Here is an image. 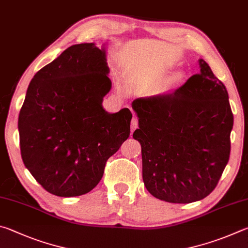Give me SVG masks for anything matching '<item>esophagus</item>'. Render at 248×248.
I'll return each mask as SVG.
<instances>
[{
    "instance_id": "esophagus-1",
    "label": "esophagus",
    "mask_w": 248,
    "mask_h": 248,
    "mask_svg": "<svg viewBox=\"0 0 248 248\" xmlns=\"http://www.w3.org/2000/svg\"><path fill=\"white\" fill-rule=\"evenodd\" d=\"M138 127V120L137 117L134 116L132 119V122H131V128H132V132L135 131V129Z\"/></svg>"
}]
</instances>
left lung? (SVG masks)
<instances>
[{
    "mask_svg": "<svg viewBox=\"0 0 248 248\" xmlns=\"http://www.w3.org/2000/svg\"><path fill=\"white\" fill-rule=\"evenodd\" d=\"M201 72L172 93L138 98L134 140L141 146L142 180L160 201L189 203L216 188L228 164L233 114L227 88L202 59Z\"/></svg>",
    "mask_w": 248,
    "mask_h": 248,
    "instance_id": "obj_1",
    "label": "left lung"
}]
</instances>
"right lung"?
Returning <instances> with one entry per match:
<instances>
[{"mask_svg":"<svg viewBox=\"0 0 248 248\" xmlns=\"http://www.w3.org/2000/svg\"><path fill=\"white\" fill-rule=\"evenodd\" d=\"M106 45L67 47L30 81L18 117L25 167L60 197L89 193L131 133L132 113L102 107L111 90Z\"/></svg>","mask_w":248,"mask_h":248,"instance_id":"right-lung-1","label":"right lung"}]
</instances>
